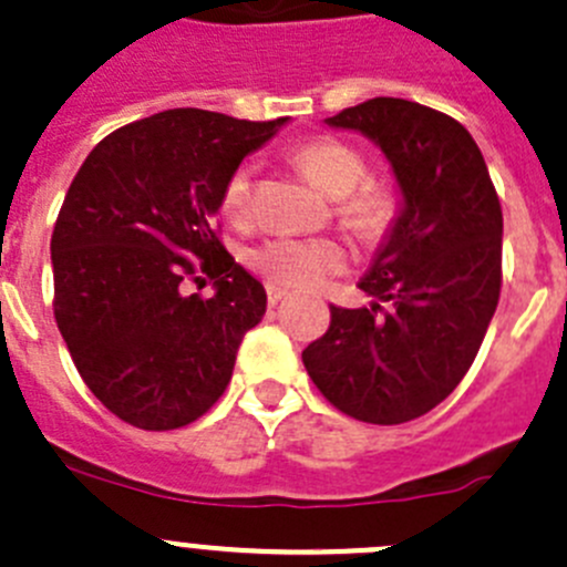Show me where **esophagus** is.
<instances>
[{
    "label": "esophagus",
    "mask_w": 567,
    "mask_h": 567,
    "mask_svg": "<svg viewBox=\"0 0 567 567\" xmlns=\"http://www.w3.org/2000/svg\"><path fill=\"white\" fill-rule=\"evenodd\" d=\"M286 297V291L284 289H278V286H272V284H267V302H270L272 308L278 306V302H281Z\"/></svg>",
    "instance_id": "esophagus-1"
}]
</instances>
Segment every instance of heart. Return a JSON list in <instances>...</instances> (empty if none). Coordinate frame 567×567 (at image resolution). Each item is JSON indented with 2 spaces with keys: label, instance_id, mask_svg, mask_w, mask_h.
Returning a JSON list of instances; mask_svg holds the SVG:
<instances>
[{
  "label": "heart",
  "instance_id": "obj_1",
  "mask_svg": "<svg viewBox=\"0 0 567 567\" xmlns=\"http://www.w3.org/2000/svg\"><path fill=\"white\" fill-rule=\"evenodd\" d=\"M295 162L317 187L339 198V217L363 237H383L400 217V195L389 184L363 182L367 159L352 145L333 137L306 140L295 148ZM254 171V162H243L223 184L220 212L231 223L248 220ZM245 261L256 276L278 289L311 291L347 270V250L330 237L276 234L254 245Z\"/></svg>",
  "mask_w": 567,
  "mask_h": 567
}]
</instances>
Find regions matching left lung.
I'll return each mask as SVG.
<instances>
[{
  "label": "left lung",
  "instance_id": "obj_1",
  "mask_svg": "<svg viewBox=\"0 0 567 567\" xmlns=\"http://www.w3.org/2000/svg\"><path fill=\"white\" fill-rule=\"evenodd\" d=\"M324 123L380 145L402 209L358 284L374 302L330 306L302 363L347 416L411 422L457 389L485 339L502 291V204L474 137L444 112L380 95Z\"/></svg>",
  "mask_w": 567,
  "mask_h": 567
}]
</instances>
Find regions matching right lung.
Instances as JSON below:
<instances>
[{
    "label": "right lung",
    "instance_id": "right-lung-1",
    "mask_svg": "<svg viewBox=\"0 0 567 567\" xmlns=\"http://www.w3.org/2000/svg\"><path fill=\"white\" fill-rule=\"evenodd\" d=\"M286 123L165 110L106 134L52 234L54 319L95 400L140 430L204 416L267 291L223 248L220 189ZM216 278L206 301L186 281Z\"/></svg>",
    "mask_w": 567,
    "mask_h": 567
}]
</instances>
